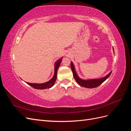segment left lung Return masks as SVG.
Instances as JSON below:
<instances>
[{
	"mask_svg": "<svg viewBox=\"0 0 131 131\" xmlns=\"http://www.w3.org/2000/svg\"><path fill=\"white\" fill-rule=\"evenodd\" d=\"M71 69H72V72L73 73V76L75 80H76V81L78 82V84L82 87H85V88H89V89L95 88L101 85L103 82L104 81H105L106 79L109 77L111 73H112V72H111L109 74L107 75L105 77H104L103 78L98 79H93V80H82V79H80V78H79L77 74L76 73V72H75L74 66L72 62H71Z\"/></svg>",
	"mask_w": 131,
	"mask_h": 131,
	"instance_id": "obj_1",
	"label": "left lung"
}]
</instances>
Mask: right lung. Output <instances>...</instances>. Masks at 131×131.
<instances>
[{
  "mask_svg": "<svg viewBox=\"0 0 131 131\" xmlns=\"http://www.w3.org/2000/svg\"><path fill=\"white\" fill-rule=\"evenodd\" d=\"M62 60V59L61 58L58 59V60L55 63V66H54V74L52 78L50 80L47 81L46 82L43 83V84H31V83L27 82V84H28L30 86L32 87L34 89H39V90H43V89H50L51 87H52L56 81L57 79V70L59 68V66L61 64V62Z\"/></svg>",
  "mask_w": 131,
  "mask_h": 131,
  "instance_id": "obj_1",
  "label": "right lung"
}]
</instances>
